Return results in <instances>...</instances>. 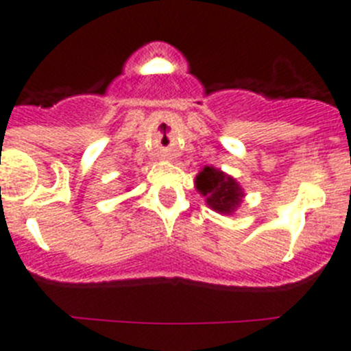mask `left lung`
Wrapping results in <instances>:
<instances>
[{
  "label": "left lung",
  "instance_id": "left-lung-1",
  "mask_svg": "<svg viewBox=\"0 0 351 351\" xmlns=\"http://www.w3.org/2000/svg\"><path fill=\"white\" fill-rule=\"evenodd\" d=\"M195 189L204 195L206 204L217 213L232 215L241 204L245 192L232 176L213 166H204L195 176Z\"/></svg>",
  "mask_w": 351,
  "mask_h": 351
}]
</instances>
